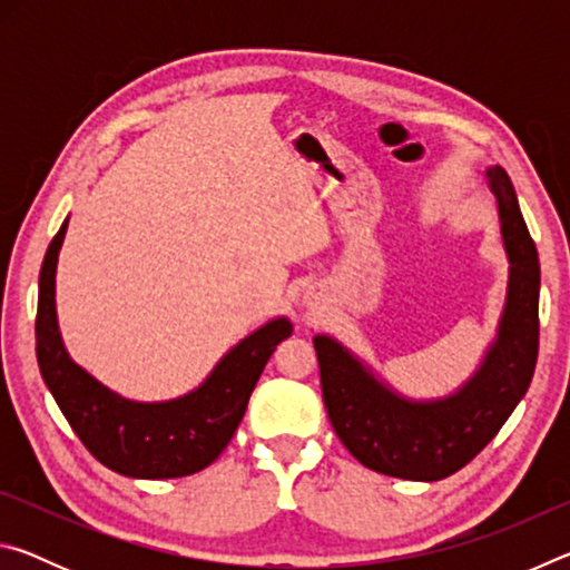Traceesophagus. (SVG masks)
Listing matches in <instances>:
<instances>
[{
	"instance_id": "esophagus-1",
	"label": "esophagus",
	"mask_w": 570,
	"mask_h": 570,
	"mask_svg": "<svg viewBox=\"0 0 570 570\" xmlns=\"http://www.w3.org/2000/svg\"><path fill=\"white\" fill-rule=\"evenodd\" d=\"M316 302H320V292H314V288H308V292H306V304H316Z\"/></svg>"
}]
</instances>
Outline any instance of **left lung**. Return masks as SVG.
<instances>
[{"label": "left lung", "instance_id": "left-lung-1", "mask_svg": "<svg viewBox=\"0 0 570 570\" xmlns=\"http://www.w3.org/2000/svg\"><path fill=\"white\" fill-rule=\"evenodd\" d=\"M510 262L508 304L495 344L465 387L448 400L410 402L372 377L330 336H316L324 407L364 468L402 480H442L465 468L503 428L533 380L540 264L508 173L488 168Z\"/></svg>", "mask_w": 570, "mask_h": 570}]
</instances>
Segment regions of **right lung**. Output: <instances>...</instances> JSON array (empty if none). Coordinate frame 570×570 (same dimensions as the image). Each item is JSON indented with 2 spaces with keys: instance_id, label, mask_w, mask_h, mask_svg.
<instances>
[{
  "instance_id": "1",
  "label": "right lung",
  "mask_w": 570,
  "mask_h": 570,
  "mask_svg": "<svg viewBox=\"0 0 570 570\" xmlns=\"http://www.w3.org/2000/svg\"><path fill=\"white\" fill-rule=\"evenodd\" d=\"M67 220L47 248L37 302V362L55 402L95 460L128 478H183L208 468L234 438L248 397L292 324L276 320L234 346L196 392L140 404L105 390L67 356L55 314V272Z\"/></svg>"
}]
</instances>
